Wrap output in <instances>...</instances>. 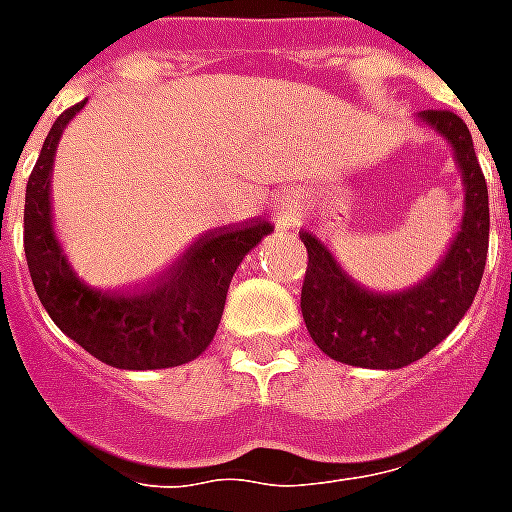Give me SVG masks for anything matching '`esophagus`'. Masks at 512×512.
Returning a JSON list of instances; mask_svg holds the SVG:
<instances>
[{
	"label": "esophagus",
	"instance_id": "1",
	"mask_svg": "<svg viewBox=\"0 0 512 512\" xmlns=\"http://www.w3.org/2000/svg\"><path fill=\"white\" fill-rule=\"evenodd\" d=\"M274 222H277L282 230H288V227H293V224L299 222V208H296V202L279 200V205L274 208Z\"/></svg>",
	"mask_w": 512,
	"mask_h": 512
}]
</instances>
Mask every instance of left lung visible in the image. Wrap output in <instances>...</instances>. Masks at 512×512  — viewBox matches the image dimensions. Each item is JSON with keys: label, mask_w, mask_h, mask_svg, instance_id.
Instances as JSON below:
<instances>
[{"label": "left lung", "mask_w": 512, "mask_h": 512, "mask_svg": "<svg viewBox=\"0 0 512 512\" xmlns=\"http://www.w3.org/2000/svg\"><path fill=\"white\" fill-rule=\"evenodd\" d=\"M419 120L450 142L466 189L461 230L428 279L400 293H373L348 277L315 235L301 233L310 260L301 315L315 345L343 365L397 370L422 359L458 326L483 279L491 219L472 134L447 109L419 112Z\"/></svg>", "instance_id": "obj_1"}]
</instances>
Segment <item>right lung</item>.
Instances as JSON below:
<instances>
[{
    "instance_id": "obj_1",
    "label": "right lung",
    "mask_w": 512,
    "mask_h": 512,
    "mask_svg": "<svg viewBox=\"0 0 512 512\" xmlns=\"http://www.w3.org/2000/svg\"><path fill=\"white\" fill-rule=\"evenodd\" d=\"M82 106H71L54 120L29 175L24 252L32 285L51 321L106 365L120 370L186 365L211 345L235 268L271 233V224L249 222L205 233L175 266L131 293H101L84 285L57 241L49 200L54 150Z\"/></svg>"
}]
</instances>
